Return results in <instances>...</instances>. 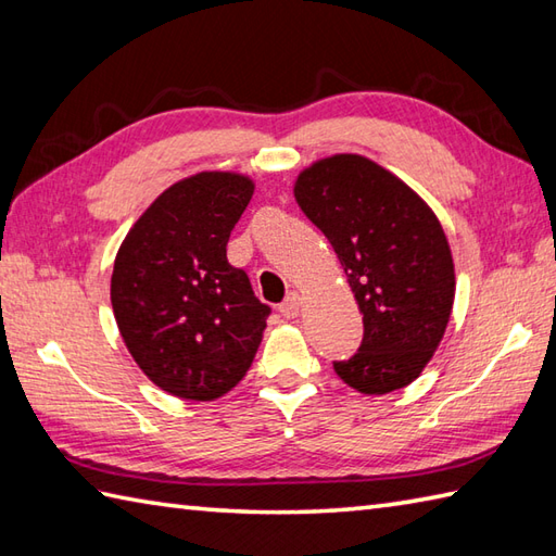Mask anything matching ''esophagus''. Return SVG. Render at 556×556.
<instances>
[{
    "label": "esophagus",
    "instance_id": "1",
    "mask_svg": "<svg viewBox=\"0 0 556 556\" xmlns=\"http://www.w3.org/2000/svg\"><path fill=\"white\" fill-rule=\"evenodd\" d=\"M300 309H302V300H300L298 292H290L288 298H286V302L278 306V312L286 316V318H294V316L300 314Z\"/></svg>",
    "mask_w": 556,
    "mask_h": 556
}]
</instances>
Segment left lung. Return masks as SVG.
<instances>
[{"label": "left lung", "mask_w": 556, "mask_h": 556, "mask_svg": "<svg viewBox=\"0 0 556 556\" xmlns=\"http://www.w3.org/2000/svg\"><path fill=\"white\" fill-rule=\"evenodd\" d=\"M294 200L332 244L364 314L359 352L332 364L336 374L364 394L409 386L438 350L454 304V262L433 208L359 154L304 168Z\"/></svg>", "instance_id": "left-lung-1"}]
</instances>
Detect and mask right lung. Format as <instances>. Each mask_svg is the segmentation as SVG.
Returning a JSON list of instances; mask_svg holds the SVG:
<instances>
[{"label":"right lung","instance_id":"obj_1","mask_svg":"<svg viewBox=\"0 0 556 556\" xmlns=\"http://www.w3.org/2000/svg\"><path fill=\"white\" fill-rule=\"evenodd\" d=\"M254 194L230 170L164 190L128 230L111 274V306L135 364L180 400L212 402L252 366L270 306L228 264L226 244Z\"/></svg>","mask_w":556,"mask_h":556}]
</instances>
